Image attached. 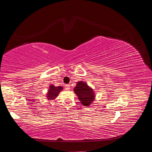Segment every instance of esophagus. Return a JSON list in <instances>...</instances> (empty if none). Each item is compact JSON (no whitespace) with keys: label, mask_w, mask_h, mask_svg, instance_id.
<instances>
[{"label":"esophagus","mask_w":152,"mask_h":152,"mask_svg":"<svg viewBox=\"0 0 152 152\" xmlns=\"http://www.w3.org/2000/svg\"><path fill=\"white\" fill-rule=\"evenodd\" d=\"M65 89H67V90H69L70 89V84H67V85H65Z\"/></svg>","instance_id":"obj_1"}]
</instances>
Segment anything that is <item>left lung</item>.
Listing matches in <instances>:
<instances>
[{
    "mask_svg": "<svg viewBox=\"0 0 152 152\" xmlns=\"http://www.w3.org/2000/svg\"><path fill=\"white\" fill-rule=\"evenodd\" d=\"M74 92L84 106H88L93 103L94 99L93 90L84 82H78L74 88Z\"/></svg>",
    "mask_w": 152,
    "mask_h": 152,
    "instance_id": "8db88e82",
    "label": "left lung"
}]
</instances>
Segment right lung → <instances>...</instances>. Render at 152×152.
Wrapping results in <instances>:
<instances>
[{
	"label": "right lung",
	"mask_w": 152,
	"mask_h": 152,
	"mask_svg": "<svg viewBox=\"0 0 152 152\" xmlns=\"http://www.w3.org/2000/svg\"><path fill=\"white\" fill-rule=\"evenodd\" d=\"M63 89V87L61 86H58L55 87L54 85H50L49 87V89L48 93L47 98L49 100H52L54 98H56L58 94L59 93L61 90Z\"/></svg>",
	"instance_id": "add662e5"
}]
</instances>
